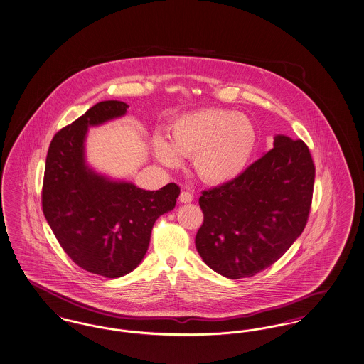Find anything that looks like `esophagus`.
<instances>
[{
  "label": "esophagus",
  "instance_id": "1",
  "mask_svg": "<svg viewBox=\"0 0 364 364\" xmlns=\"http://www.w3.org/2000/svg\"><path fill=\"white\" fill-rule=\"evenodd\" d=\"M192 195H191V192L188 191H183L181 193H180V196H178V200L181 202V203H191L192 202Z\"/></svg>",
  "mask_w": 364,
  "mask_h": 364
}]
</instances>
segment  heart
I'll return each instance as SVG.
<instances>
[{
    "label": "heart",
    "instance_id": "b5f03b06",
    "mask_svg": "<svg viewBox=\"0 0 364 364\" xmlns=\"http://www.w3.org/2000/svg\"><path fill=\"white\" fill-rule=\"evenodd\" d=\"M166 141L153 139L161 164L177 166L191 157L198 176L208 184L229 183L244 172L250 160L257 132L249 117L229 109L207 108L176 117L168 127Z\"/></svg>",
    "mask_w": 364,
    "mask_h": 364
}]
</instances>
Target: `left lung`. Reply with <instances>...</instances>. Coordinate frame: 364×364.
Listing matches in <instances>:
<instances>
[{"instance_id": "obj_1", "label": "left lung", "mask_w": 364, "mask_h": 364, "mask_svg": "<svg viewBox=\"0 0 364 364\" xmlns=\"http://www.w3.org/2000/svg\"><path fill=\"white\" fill-rule=\"evenodd\" d=\"M314 176L305 142L275 135L274 149L244 173L199 198L204 220L195 245L202 260L229 279L271 267L305 229Z\"/></svg>"}]
</instances>
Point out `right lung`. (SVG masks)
<instances>
[{
  "mask_svg": "<svg viewBox=\"0 0 364 364\" xmlns=\"http://www.w3.org/2000/svg\"><path fill=\"white\" fill-rule=\"evenodd\" d=\"M129 105L95 104L53 138L44 169V217L78 267L104 277H124L145 257L157 218L175 208L180 188L169 183L146 191L89 166V127L124 117Z\"/></svg>",
  "mask_w": 364,
  "mask_h": 364,
  "instance_id": "obj_1",
  "label": "right lung"
}]
</instances>
